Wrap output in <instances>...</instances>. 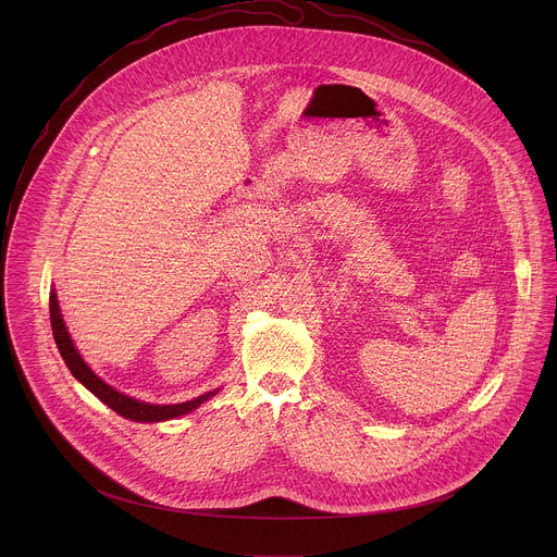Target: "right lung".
Masks as SVG:
<instances>
[{
  "instance_id": "1",
  "label": "right lung",
  "mask_w": 557,
  "mask_h": 557,
  "mask_svg": "<svg viewBox=\"0 0 557 557\" xmlns=\"http://www.w3.org/2000/svg\"><path fill=\"white\" fill-rule=\"evenodd\" d=\"M49 313H51V327H53V338L58 343V349L66 362V367L71 369V373L79 380L81 384L100 398L104 405H109L113 411H117L120 416L128 418V420H137V422H160V420H169L182 413H188L193 409H197L203 400L216 395L214 393H206L201 397L186 400V403H177V405H152V403H141L135 398L126 397L117 391H113L109 384H104L100 377H96V373L83 362L79 351L73 345V338L66 330V323L60 315V307H58V298L55 292H51L49 298Z\"/></svg>"
}]
</instances>
